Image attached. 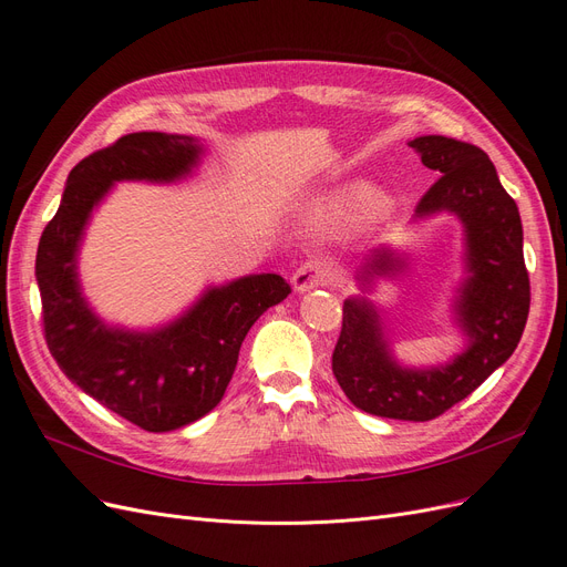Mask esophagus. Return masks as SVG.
<instances>
[{
    "label": "esophagus",
    "instance_id": "1",
    "mask_svg": "<svg viewBox=\"0 0 567 567\" xmlns=\"http://www.w3.org/2000/svg\"><path fill=\"white\" fill-rule=\"evenodd\" d=\"M336 279V267L331 262L321 260V257H310V260H305L296 274H293V290L296 293H307V290L312 288H321V286H329Z\"/></svg>",
    "mask_w": 567,
    "mask_h": 567
}]
</instances>
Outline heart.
<instances>
[{"label":"heart","instance_id":"heart-1","mask_svg":"<svg viewBox=\"0 0 567 567\" xmlns=\"http://www.w3.org/2000/svg\"><path fill=\"white\" fill-rule=\"evenodd\" d=\"M383 208L385 198L375 194L369 184H350L338 188V192L317 198L310 205L307 215H310L315 225L329 229H346L352 227L354 221L367 217L371 210L381 213Z\"/></svg>","mask_w":567,"mask_h":567}]
</instances>
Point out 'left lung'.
Returning a JSON list of instances; mask_svg holds the SVG:
<instances>
[{"label":"left lung","instance_id":"8db88e82","mask_svg":"<svg viewBox=\"0 0 567 567\" xmlns=\"http://www.w3.org/2000/svg\"><path fill=\"white\" fill-rule=\"evenodd\" d=\"M409 146L425 167L440 173L411 225L444 213L454 215L463 231V279L452 300V319L466 348L437 367H406L394 357L383 310L369 293L379 279L402 274L411 255L385 244L357 269L362 293L342 302L333 375L367 414L431 421L468 398L518 348L529 312V279L518 205L487 153L440 134L416 136Z\"/></svg>","mask_w":567,"mask_h":567}]
</instances>
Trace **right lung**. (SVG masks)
<instances>
[{
    "instance_id": "right-lung-1",
    "label": "right lung",
    "mask_w": 567,
    "mask_h": 567,
    "mask_svg": "<svg viewBox=\"0 0 567 567\" xmlns=\"http://www.w3.org/2000/svg\"><path fill=\"white\" fill-rule=\"evenodd\" d=\"M203 156L196 136H120L71 169L38 246L35 277L51 357L82 392L148 433L177 431L213 411L250 326L290 293L279 274H248L208 286L179 317L146 331L106 323L84 298L78 257L96 205L117 182L192 177Z\"/></svg>"
}]
</instances>
